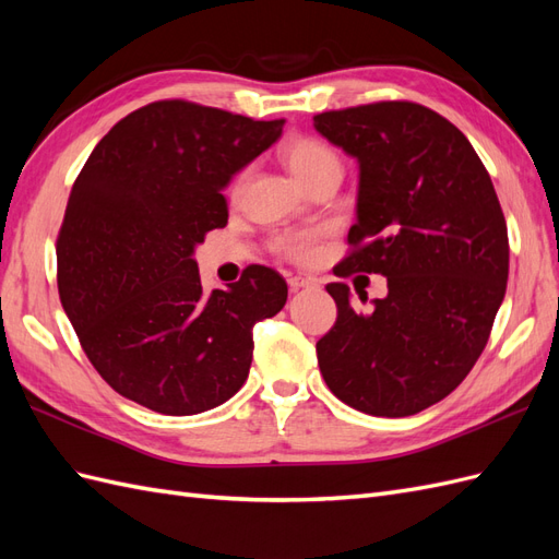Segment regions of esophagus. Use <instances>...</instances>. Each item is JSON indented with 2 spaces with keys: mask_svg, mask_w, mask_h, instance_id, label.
<instances>
[{
  "mask_svg": "<svg viewBox=\"0 0 559 559\" xmlns=\"http://www.w3.org/2000/svg\"><path fill=\"white\" fill-rule=\"evenodd\" d=\"M310 286H314V280H310V277H289V289L294 294L300 289H310Z\"/></svg>",
  "mask_w": 559,
  "mask_h": 559,
  "instance_id": "34e87169",
  "label": "esophagus"
}]
</instances>
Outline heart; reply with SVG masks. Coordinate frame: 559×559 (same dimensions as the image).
I'll use <instances>...</instances> for the list:
<instances>
[{"label": "heart", "instance_id": "1", "mask_svg": "<svg viewBox=\"0 0 559 559\" xmlns=\"http://www.w3.org/2000/svg\"><path fill=\"white\" fill-rule=\"evenodd\" d=\"M284 163L302 183H312L326 173H341V158L335 151L314 138H294L282 148ZM245 183V175L235 181L233 191L238 193ZM275 249L286 259L306 261L314 251V233H286L275 240Z\"/></svg>", "mask_w": 559, "mask_h": 559}]
</instances>
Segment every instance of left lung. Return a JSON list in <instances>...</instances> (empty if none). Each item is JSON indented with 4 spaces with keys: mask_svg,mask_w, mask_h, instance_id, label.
Returning a JSON list of instances; mask_svg holds the SVG:
<instances>
[{
    "mask_svg": "<svg viewBox=\"0 0 559 559\" xmlns=\"http://www.w3.org/2000/svg\"><path fill=\"white\" fill-rule=\"evenodd\" d=\"M314 130L359 163L354 249L337 275L386 277L370 312L352 308L345 282L326 284L337 319L317 343L319 370L352 408L415 415L460 386L487 345L509 282L499 198L464 132L421 105L324 111Z\"/></svg>",
    "mask_w": 559,
    "mask_h": 559,
    "instance_id": "left-lung-1",
    "label": "left lung"
}]
</instances>
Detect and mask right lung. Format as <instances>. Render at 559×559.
<instances>
[{"instance_id": "1", "label": "right lung", "mask_w": 559, "mask_h": 559, "mask_svg": "<svg viewBox=\"0 0 559 559\" xmlns=\"http://www.w3.org/2000/svg\"><path fill=\"white\" fill-rule=\"evenodd\" d=\"M183 99L128 114L79 173L58 235V292L118 394L163 415L216 408L245 384L253 324L286 302L273 267L202 292L195 247L228 224L224 189L282 134Z\"/></svg>"}]
</instances>
